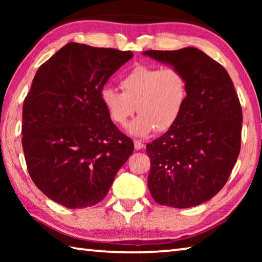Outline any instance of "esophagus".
Returning a JSON list of instances; mask_svg holds the SVG:
<instances>
[{"label":"esophagus","mask_w":262,"mask_h":262,"mask_svg":"<svg viewBox=\"0 0 262 262\" xmlns=\"http://www.w3.org/2000/svg\"><path fill=\"white\" fill-rule=\"evenodd\" d=\"M134 147H135L136 150H141L142 148L144 147V144L142 143V142H141L140 140H135V141H134Z\"/></svg>","instance_id":"esophagus-1"}]
</instances>
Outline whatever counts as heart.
I'll list each match as a JSON object with an SVG mask.
<instances>
[{"instance_id": "b5f03b06", "label": "heart", "mask_w": 262, "mask_h": 262, "mask_svg": "<svg viewBox=\"0 0 262 262\" xmlns=\"http://www.w3.org/2000/svg\"><path fill=\"white\" fill-rule=\"evenodd\" d=\"M119 92L104 88L101 104L115 125L125 127L133 114L140 115L130 123V134L147 136L155 129H171L183 114L188 97L186 75L174 67L158 68L137 64L120 81Z\"/></svg>"}]
</instances>
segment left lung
<instances>
[{"instance_id":"obj_1","label":"left lung","mask_w":262,"mask_h":262,"mask_svg":"<svg viewBox=\"0 0 262 262\" xmlns=\"http://www.w3.org/2000/svg\"><path fill=\"white\" fill-rule=\"evenodd\" d=\"M144 55L183 72L188 97L183 114L147 144L148 187L162 206L190 208L223 188L241 151L243 112L227 70L195 47L145 51Z\"/></svg>"}]
</instances>
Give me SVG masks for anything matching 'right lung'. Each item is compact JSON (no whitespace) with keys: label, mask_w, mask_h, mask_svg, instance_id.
Returning a JSON list of instances; mask_svg holds the SVG:
<instances>
[{"label":"right lung","mask_w":262,"mask_h":262,"mask_svg":"<svg viewBox=\"0 0 262 262\" xmlns=\"http://www.w3.org/2000/svg\"><path fill=\"white\" fill-rule=\"evenodd\" d=\"M130 51L69 42L39 67L23 104V144L31 179L69 209L95 206L134 150L101 104L107 79Z\"/></svg>","instance_id":"1"}]
</instances>
